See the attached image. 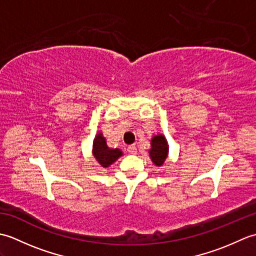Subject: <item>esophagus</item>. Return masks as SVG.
Wrapping results in <instances>:
<instances>
[{
    "label": "esophagus",
    "mask_w": 256,
    "mask_h": 256,
    "mask_svg": "<svg viewBox=\"0 0 256 256\" xmlns=\"http://www.w3.org/2000/svg\"><path fill=\"white\" fill-rule=\"evenodd\" d=\"M128 154H132V155L136 154V153H138L136 146H135V145H128Z\"/></svg>",
    "instance_id": "1"
}]
</instances>
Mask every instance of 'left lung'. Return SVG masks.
Masks as SVG:
<instances>
[{
	"mask_svg": "<svg viewBox=\"0 0 256 256\" xmlns=\"http://www.w3.org/2000/svg\"><path fill=\"white\" fill-rule=\"evenodd\" d=\"M168 154V145L162 135H157L152 140V150L150 156L156 166H162L166 160Z\"/></svg>",
	"mask_w": 256,
	"mask_h": 256,
	"instance_id": "obj_1",
	"label": "left lung"
}]
</instances>
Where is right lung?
<instances>
[{
  "label": "right lung",
  "mask_w": 256,
  "mask_h": 256,
  "mask_svg": "<svg viewBox=\"0 0 256 256\" xmlns=\"http://www.w3.org/2000/svg\"><path fill=\"white\" fill-rule=\"evenodd\" d=\"M94 156L102 167H108L120 156H122V152L118 148H108L106 138H103L101 133H99L94 140Z\"/></svg>",
  "instance_id": "right-lung-1"
}]
</instances>
